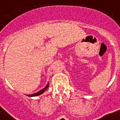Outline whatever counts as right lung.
<instances>
[{"mask_svg": "<svg viewBox=\"0 0 120 120\" xmlns=\"http://www.w3.org/2000/svg\"><path fill=\"white\" fill-rule=\"evenodd\" d=\"M49 86V82H48V84H47L45 86V87H44V88L42 89H41V90H39V92H36V93H34V94H31V95H27V96H28V97H35V96H38V95H41V94H42V93L44 92L45 90H46L48 88Z\"/></svg>", "mask_w": 120, "mask_h": 120, "instance_id": "add662e5", "label": "right lung"}]
</instances>
